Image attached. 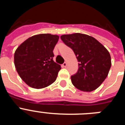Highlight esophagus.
I'll use <instances>...</instances> for the list:
<instances>
[{
    "instance_id": "obj_1",
    "label": "esophagus",
    "mask_w": 125,
    "mask_h": 125,
    "mask_svg": "<svg viewBox=\"0 0 125 125\" xmlns=\"http://www.w3.org/2000/svg\"><path fill=\"white\" fill-rule=\"evenodd\" d=\"M66 66H67V63H66V62H64L62 64V67H63V68L64 67V68L65 67H66Z\"/></svg>"
}]
</instances>
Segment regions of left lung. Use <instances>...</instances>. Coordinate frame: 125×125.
I'll return each mask as SVG.
<instances>
[{
	"instance_id": "obj_1",
	"label": "left lung",
	"mask_w": 125,
	"mask_h": 125,
	"mask_svg": "<svg viewBox=\"0 0 125 125\" xmlns=\"http://www.w3.org/2000/svg\"><path fill=\"white\" fill-rule=\"evenodd\" d=\"M61 40L73 49L78 59V72L71 76L73 84L86 92L94 91L106 78L111 66L110 53L100 42L86 34L62 35Z\"/></svg>"
}]
</instances>
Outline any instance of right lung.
<instances>
[{"mask_svg":"<svg viewBox=\"0 0 125 125\" xmlns=\"http://www.w3.org/2000/svg\"><path fill=\"white\" fill-rule=\"evenodd\" d=\"M59 36L41 34L29 37L14 54V64L19 75L28 86L41 89L54 82L61 66L53 61V50Z\"/></svg>","mask_w":125,"mask_h":125,"instance_id":"right-lung-1","label":"right lung"}]
</instances>
